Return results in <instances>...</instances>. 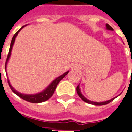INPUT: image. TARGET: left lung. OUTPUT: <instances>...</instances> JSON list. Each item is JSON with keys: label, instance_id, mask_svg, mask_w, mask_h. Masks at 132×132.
<instances>
[{"label": "left lung", "instance_id": "obj_1", "mask_svg": "<svg viewBox=\"0 0 132 132\" xmlns=\"http://www.w3.org/2000/svg\"><path fill=\"white\" fill-rule=\"evenodd\" d=\"M106 29L107 30H110V31H113V29L111 27L110 25H108V24H106ZM76 91H77V93L78 94V96L80 97L82 100H83L86 103H90V104H92V105H95V106H103V105H106V104H108L110 102H111L112 101H113L115 98L117 97H115V98H113L110 99V100H108V101H102V102H96V101H90V100H89L87 98L85 97V96L82 95V94L81 93V91H80V85H78V87H76Z\"/></svg>", "mask_w": 132, "mask_h": 132}]
</instances>
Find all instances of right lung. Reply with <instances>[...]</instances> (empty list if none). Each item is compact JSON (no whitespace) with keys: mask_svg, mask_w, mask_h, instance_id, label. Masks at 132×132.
<instances>
[{"mask_svg":"<svg viewBox=\"0 0 132 132\" xmlns=\"http://www.w3.org/2000/svg\"><path fill=\"white\" fill-rule=\"evenodd\" d=\"M26 26V25L22 26L21 29H19V31H17L16 34H14V36H13V38L12 39L11 44H10V50H9L8 55H7V58L6 62H5V71H6L7 69V62H8L9 59H10V57L11 56V52L12 50L13 45H14V41H15V39H16V36H17V35L19 34V31H21V29H23L24 26ZM69 72V71H66V73H64L61 75L60 76H59L58 78H56L55 80H54L43 91H42L40 92H38V93L37 94H22L19 92H17V91L15 90L14 89V87L11 85V84L9 80L8 84L9 86H10V89H12V91L14 94H16L17 96L22 98V99H24L25 101H29V102H31V103H41V102H44V101L48 100L49 98H50V97L53 95L54 92V91L56 89V86H57V85L59 84V82H60V81H61L67 74H68Z\"/></svg>","mask_w":132,"mask_h":132,"instance_id":"right-lung-1","label":"right lung"}]
</instances>
